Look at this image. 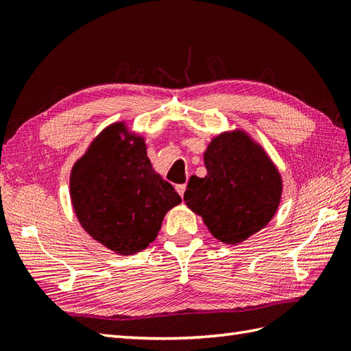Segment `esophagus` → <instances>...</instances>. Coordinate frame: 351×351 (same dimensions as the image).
I'll use <instances>...</instances> for the list:
<instances>
[{
  "mask_svg": "<svg viewBox=\"0 0 351 351\" xmlns=\"http://www.w3.org/2000/svg\"><path fill=\"white\" fill-rule=\"evenodd\" d=\"M185 190H186V185L185 184H181V185H176V191H178V194L182 197L184 199V193H185Z\"/></svg>",
  "mask_w": 351,
  "mask_h": 351,
  "instance_id": "esophagus-1",
  "label": "esophagus"
}]
</instances>
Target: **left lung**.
<instances>
[{"label":"left lung","mask_w":351,"mask_h":351,"mask_svg":"<svg viewBox=\"0 0 351 351\" xmlns=\"http://www.w3.org/2000/svg\"><path fill=\"white\" fill-rule=\"evenodd\" d=\"M208 175L191 176L188 208L223 243H240L264 228L280 203L282 179L264 151L243 132L215 138L204 152Z\"/></svg>","instance_id":"1"}]
</instances>
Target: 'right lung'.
Wrapping results in <instances>:
<instances>
[{
	"label": "right lung",
	"instance_id": "obj_1",
	"mask_svg": "<svg viewBox=\"0 0 351 351\" xmlns=\"http://www.w3.org/2000/svg\"><path fill=\"white\" fill-rule=\"evenodd\" d=\"M123 123L106 128L71 173V200L83 228L99 243L132 255L154 241L165 215L181 197L152 170L142 138Z\"/></svg>",
	"mask_w": 351,
	"mask_h": 351
}]
</instances>
